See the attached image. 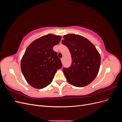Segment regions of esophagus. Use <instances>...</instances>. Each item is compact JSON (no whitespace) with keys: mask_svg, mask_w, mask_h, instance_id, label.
Instances as JSON below:
<instances>
[{"mask_svg":"<svg viewBox=\"0 0 122 122\" xmlns=\"http://www.w3.org/2000/svg\"><path fill=\"white\" fill-rule=\"evenodd\" d=\"M61 61L62 63H63V62H64V58H61Z\"/></svg>","mask_w":122,"mask_h":122,"instance_id":"obj_1","label":"esophagus"}]
</instances>
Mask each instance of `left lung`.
I'll return each mask as SVG.
<instances>
[{"mask_svg":"<svg viewBox=\"0 0 122 122\" xmlns=\"http://www.w3.org/2000/svg\"><path fill=\"white\" fill-rule=\"evenodd\" d=\"M63 45L71 54L72 64L63 68L68 82L77 87L91 83L97 76L101 63V57L95 46L89 40L79 35L69 34L64 36Z\"/></svg>","mask_w":122,"mask_h":122,"instance_id":"left-lung-1","label":"left lung"}]
</instances>
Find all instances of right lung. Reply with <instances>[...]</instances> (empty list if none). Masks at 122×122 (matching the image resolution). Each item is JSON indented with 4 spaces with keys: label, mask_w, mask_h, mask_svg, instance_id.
<instances>
[{
    "label": "right lung",
    "mask_w": 122,
    "mask_h": 122,
    "mask_svg": "<svg viewBox=\"0 0 122 122\" xmlns=\"http://www.w3.org/2000/svg\"><path fill=\"white\" fill-rule=\"evenodd\" d=\"M60 36L48 34L28 46L21 61V71L32 87L43 88L52 81L55 73L62 67L57 53L53 50L60 42Z\"/></svg>",
    "instance_id": "1"
}]
</instances>
